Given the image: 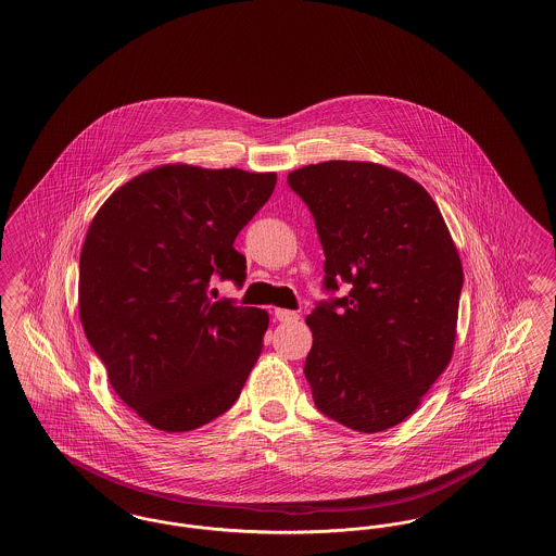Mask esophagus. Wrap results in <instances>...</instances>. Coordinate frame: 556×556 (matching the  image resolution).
I'll list each match as a JSON object with an SVG mask.
<instances>
[{
    "label": "esophagus",
    "mask_w": 556,
    "mask_h": 556,
    "mask_svg": "<svg viewBox=\"0 0 556 556\" xmlns=\"http://www.w3.org/2000/svg\"><path fill=\"white\" fill-rule=\"evenodd\" d=\"M275 318H277L279 323H298L300 314L293 311H286V308H277V311H275Z\"/></svg>",
    "instance_id": "esophagus-1"
}]
</instances>
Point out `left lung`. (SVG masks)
<instances>
[{"label":"left lung","mask_w":556,"mask_h":556,"mask_svg":"<svg viewBox=\"0 0 556 556\" xmlns=\"http://www.w3.org/2000/svg\"><path fill=\"white\" fill-rule=\"evenodd\" d=\"M325 250V289L306 318L304 375L334 422L375 434L409 418L448 366L464 268L443 215L416 179L368 161H325L288 176Z\"/></svg>","instance_id":"1"}]
</instances>
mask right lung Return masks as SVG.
Wrapping results in <instances>:
<instances>
[{
  "label": "right lung",
  "mask_w": 556,
  "mask_h": 556,
  "mask_svg": "<svg viewBox=\"0 0 556 556\" xmlns=\"http://www.w3.org/2000/svg\"><path fill=\"white\" fill-rule=\"evenodd\" d=\"M277 174L161 165L126 181L90 222L78 312L113 391L156 430L225 414L263 350L268 314L211 300L215 275L242 286L233 242Z\"/></svg>",
  "instance_id": "right-lung-1"
}]
</instances>
